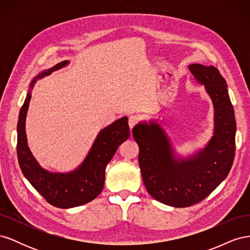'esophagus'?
Returning <instances> with one entry per match:
<instances>
[{"label": "esophagus", "instance_id": "1", "mask_svg": "<svg viewBox=\"0 0 250 250\" xmlns=\"http://www.w3.org/2000/svg\"><path fill=\"white\" fill-rule=\"evenodd\" d=\"M138 122H139V117L137 116H130L128 118V125H129L130 129H132V128L138 124Z\"/></svg>", "mask_w": 250, "mask_h": 250}]
</instances>
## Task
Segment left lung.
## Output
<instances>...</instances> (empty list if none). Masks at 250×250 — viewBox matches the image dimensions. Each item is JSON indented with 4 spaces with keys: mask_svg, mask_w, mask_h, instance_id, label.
<instances>
[{
    "mask_svg": "<svg viewBox=\"0 0 250 250\" xmlns=\"http://www.w3.org/2000/svg\"><path fill=\"white\" fill-rule=\"evenodd\" d=\"M214 105V132L204 148L176 155L167 132L155 120L143 121L132 135L140 148L139 164L146 190L167 206L187 208L202 201L229 175L236 149V119L226 81L215 66L188 65Z\"/></svg>",
    "mask_w": 250,
    "mask_h": 250,
    "instance_id": "1",
    "label": "left lung"
}]
</instances>
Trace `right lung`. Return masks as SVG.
<instances>
[{
	"label": "right lung",
	"instance_id": "right-lung-1",
	"mask_svg": "<svg viewBox=\"0 0 250 250\" xmlns=\"http://www.w3.org/2000/svg\"><path fill=\"white\" fill-rule=\"evenodd\" d=\"M69 63V60H64L51 69L41 72L32 79L18 122L17 151L21 170L35 190L50 204L59 208L82 206L94 200L102 192L105 168L115 155L118 147L130 135L128 118L123 117L100 130L84 161L75 170L60 173L50 172L42 167L28 146L26 135V117L31 90L37 80L62 69Z\"/></svg>",
	"mask_w": 250,
	"mask_h": 250
}]
</instances>
